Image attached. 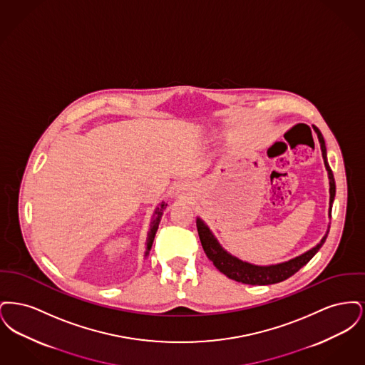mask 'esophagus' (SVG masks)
<instances>
[{
    "label": "esophagus",
    "instance_id": "34e87169",
    "mask_svg": "<svg viewBox=\"0 0 365 365\" xmlns=\"http://www.w3.org/2000/svg\"><path fill=\"white\" fill-rule=\"evenodd\" d=\"M183 185H180V186H178V192H183Z\"/></svg>",
    "mask_w": 365,
    "mask_h": 365
}]
</instances>
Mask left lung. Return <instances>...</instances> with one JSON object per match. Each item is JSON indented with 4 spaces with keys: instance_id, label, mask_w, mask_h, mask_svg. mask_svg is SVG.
I'll return each instance as SVG.
<instances>
[{
    "instance_id": "1",
    "label": "left lung",
    "mask_w": 365,
    "mask_h": 365,
    "mask_svg": "<svg viewBox=\"0 0 365 365\" xmlns=\"http://www.w3.org/2000/svg\"><path fill=\"white\" fill-rule=\"evenodd\" d=\"M313 128H314V133L317 134L320 149H322V156H323L324 165H326V170L329 174V183H330L329 217H331V208H332V202L335 198V179H334V175H332L329 161H327V149H326L324 138H323L322 133L319 131V128H316V127H313ZM329 228H327L324 237L320 240V242L317 243L316 246H313L312 249L307 250L305 253L297 256L294 259L282 261L278 264L257 265V264H252L249 261L241 260V259L235 257L234 255L228 253L226 249L216 240V237L210 231L208 225L201 217H197L198 235H200L201 245H202L204 252L208 256L209 260L212 261L213 265L220 272H223L227 278L241 282L245 284H252V286L279 283V282L294 275L299 268H302L320 250V247L323 246V243L326 242V238L329 235Z\"/></svg>"
}]
</instances>
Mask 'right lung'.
<instances>
[{
    "instance_id": "obj_1",
    "label": "right lung",
    "mask_w": 365,
    "mask_h": 365,
    "mask_svg": "<svg viewBox=\"0 0 365 365\" xmlns=\"http://www.w3.org/2000/svg\"><path fill=\"white\" fill-rule=\"evenodd\" d=\"M167 202H164V201H161L158 205H157L156 208H155V212H153V215H152V220H150V225H149V231H148V238H146V252H145V259L149 256V252H150V249H152V246H153V241H155V237H156L157 230H158V225H160V222H161V217H163V213H164V210L167 208Z\"/></svg>"
}]
</instances>
